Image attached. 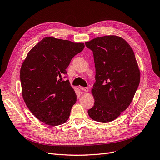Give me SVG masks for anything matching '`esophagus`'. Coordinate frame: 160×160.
Segmentation results:
<instances>
[{
  "label": "esophagus",
  "instance_id": "34e87169",
  "mask_svg": "<svg viewBox=\"0 0 160 160\" xmlns=\"http://www.w3.org/2000/svg\"><path fill=\"white\" fill-rule=\"evenodd\" d=\"M80 90H82V91H84V92H88V88H86V87H82V86H80Z\"/></svg>",
  "mask_w": 160,
  "mask_h": 160
}]
</instances>
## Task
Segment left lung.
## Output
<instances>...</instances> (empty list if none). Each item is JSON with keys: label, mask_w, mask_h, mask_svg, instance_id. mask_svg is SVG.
Returning a JSON list of instances; mask_svg holds the SVG:
<instances>
[{"label": "left lung", "mask_w": 160, "mask_h": 160, "mask_svg": "<svg viewBox=\"0 0 160 160\" xmlns=\"http://www.w3.org/2000/svg\"><path fill=\"white\" fill-rule=\"evenodd\" d=\"M92 51L96 82L92 93L94 105L88 111L91 119L113 121L132 102L139 86L140 72L132 49L117 35H105L85 43Z\"/></svg>", "instance_id": "1"}]
</instances>
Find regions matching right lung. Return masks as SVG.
Segmentation results:
<instances>
[{
	"mask_svg": "<svg viewBox=\"0 0 160 160\" xmlns=\"http://www.w3.org/2000/svg\"><path fill=\"white\" fill-rule=\"evenodd\" d=\"M83 43L46 37L29 51L20 69L22 94L32 114L50 126L67 122L76 102L69 80H62Z\"/></svg>",
	"mask_w": 160,
	"mask_h": 160,
	"instance_id": "right-lung-1",
	"label": "right lung"
}]
</instances>
